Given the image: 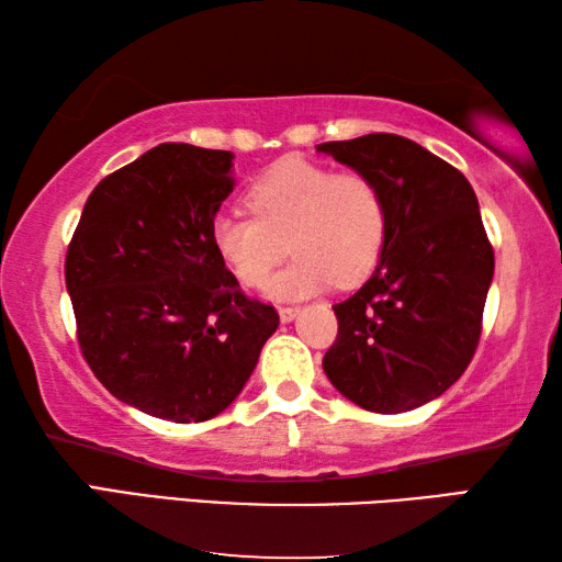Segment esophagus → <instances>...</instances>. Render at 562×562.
<instances>
[{
	"instance_id": "esophagus-1",
	"label": "esophagus",
	"mask_w": 562,
	"mask_h": 562,
	"mask_svg": "<svg viewBox=\"0 0 562 562\" xmlns=\"http://www.w3.org/2000/svg\"><path fill=\"white\" fill-rule=\"evenodd\" d=\"M297 317V307H280V319L282 322H292Z\"/></svg>"
}]
</instances>
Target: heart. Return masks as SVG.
Listing matches in <instances>:
<instances>
[{
	"label": "heart",
	"instance_id": "b5f03b06",
	"mask_svg": "<svg viewBox=\"0 0 562 562\" xmlns=\"http://www.w3.org/2000/svg\"><path fill=\"white\" fill-rule=\"evenodd\" d=\"M247 205L255 215L221 213L213 245L245 288H262L288 255L294 262L272 280V300H300L331 282L355 284L379 260L386 235L382 190L357 170L335 173L288 158L255 180Z\"/></svg>",
	"mask_w": 562,
	"mask_h": 562
}]
</instances>
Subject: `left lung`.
Here are the masks:
<instances>
[{
	"label": "left lung",
	"mask_w": 562,
	"mask_h": 562,
	"mask_svg": "<svg viewBox=\"0 0 562 562\" xmlns=\"http://www.w3.org/2000/svg\"><path fill=\"white\" fill-rule=\"evenodd\" d=\"M382 190L386 235L379 262L335 304L339 335L322 359L341 396L376 414L412 412L459 379L481 337L493 247L469 180L394 133L319 144Z\"/></svg>",
	"instance_id": "1"
}]
</instances>
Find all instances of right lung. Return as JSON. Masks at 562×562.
Wrapping results in <instances>:
<instances>
[{"label":"right lung","mask_w":562,"mask_h":562,"mask_svg":"<svg viewBox=\"0 0 562 562\" xmlns=\"http://www.w3.org/2000/svg\"><path fill=\"white\" fill-rule=\"evenodd\" d=\"M231 150L160 144L93 188L66 252V290L91 372L148 416L225 412L278 329L213 245L235 188Z\"/></svg>","instance_id":"add662e5"}]
</instances>
